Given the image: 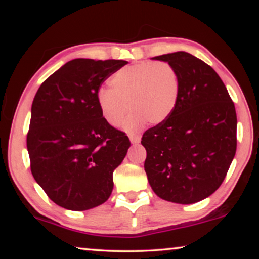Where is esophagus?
Here are the masks:
<instances>
[{"mask_svg":"<svg viewBox=\"0 0 259 259\" xmlns=\"http://www.w3.org/2000/svg\"><path fill=\"white\" fill-rule=\"evenodd\" d=\"M129 139H130L131 144H138L140 142V137H139V136H136V135H130Z\"/></svg>","mask_w":259,"mask_h":259,"instance_id":"esophagus-1","label":"esophagus"}]
</instances>
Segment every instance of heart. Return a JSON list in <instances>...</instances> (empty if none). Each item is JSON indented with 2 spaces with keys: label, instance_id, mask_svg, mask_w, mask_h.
I'll return each instance as SVG.
<instances>
[{
  "label": "heart",
  "instance_id": "1",
  "mask_svg": "<svg viewBox=\"0 0 259 259\" xmlns=\"http://www.w3.org/2000/svg\"><path fill=\"white\" fill-rule=\"evenodd\" d=\"M112 89L102 88L97 105L103 119L117 126L129 106L133 112L122 124L125 133H137L148 121L161 124L169 119L181 95L178 73L168 63H143L123 67L109 80Z\"/></svg>",
  "mask_w": 259,
  "mask_h": 259
}]
</instances>
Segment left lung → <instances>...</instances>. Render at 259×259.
Here are the masks:
<instances>
[{
	"label": "left lung",
	"instance_id": "left-lung-1",
	"mask_svg": "<svg viewBox=\"0 0 259 259\" xmlns=\"http://www.w3.org/2000/svg\"><path fill=\"white\" fill-rule=\"evenodd\" d=\"M152 59L176 69L181 95L169 119L143 135L148 183L169 202H199L222 185L234 159V104L218 74L195 56L177 51Z\"/></svg>",
	"mask_w": 259,
	"mask_h": 259
}]
</instances>
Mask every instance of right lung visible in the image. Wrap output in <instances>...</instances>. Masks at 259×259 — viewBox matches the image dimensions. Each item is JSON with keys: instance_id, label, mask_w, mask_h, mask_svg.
<instances>
[{"instance_id": "1", "label": "right lung", "mask_w": 259, "mask_h": 259, "mask_svg": "<svg viewBox=\"0 0 259 259\" xmlns=\"http://www.w3.org/2000/svg\"><path fill=\"white\" fill-rule=\"evenodd\" d=\"M125 60L77 58L38 88L27 135L30 170L56 204L73 211L106 202L113 172L130 147L128 136L103 119L99 87Z\"/></svg>"}]
</instances>
